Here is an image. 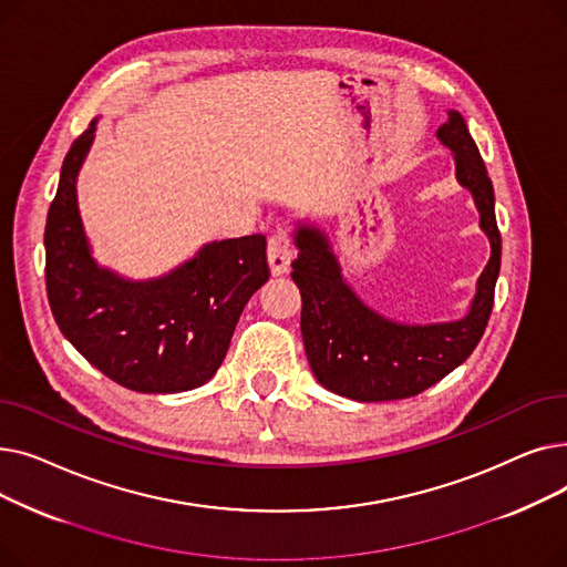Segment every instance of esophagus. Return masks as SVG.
Instances as JSON below:
<instances>
[{"label":"esophagus","mask_w":567,"mask_h":567,"mask_svg":"<svg viewBox=\"0 0 567 567\" xmlns=\"http://www.w3.org/2000/svg\"><path fill=\"white\" fill-rule=\"evenodd\" d=\"M293 259V246L287 229H278L268 238V266H271L274 276H282L289 271V264Z\"/></svg>","instance_id":"1"}]
</instances>
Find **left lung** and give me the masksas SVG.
Instances as JSON below:
<instances>
[{
	"label": "left lung",
	"instance_id": "8db88e82",
	"mask_svg": "<svg viewBox=\"0 0 567 567\" xmlns=\"http://www.w3.org/2000/svg\"><path fill=\"white\" fill-rule=\"evenodd\" d=\"M436 135L455 154L457 182L471 190L492 244V257L464 319L406 326L377 315L342 280L326 236L315 227L296 229L299 257L291 261V278L301 289L306 353L317 381L342 398L385 402L419 395L462 365L487 329L501 271L492 178L460 112L453 110Z\"/></svg>",
	"mask_w": 567,
	"mask_h": 567
}]
</instances>
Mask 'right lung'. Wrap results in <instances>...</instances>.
I'll list each match as a JSON object with an SVG mask.
<instances>
[{
	"instance_id": "add662e5",
	"label": "right lung",
	"mask_w": 567,
	"mask_h": 567,
	"mask_svg": "<svg viewBox=\"0 0 567 567\" xmlns=\"http://www.w3.org/2000/svg\"><path fill=\"white\" fill-rule=\"evenodd\" d=\"M96 122L71 144L45 223V289L64 338L107 379L137 393H182L212 379L236 321L268 280L266 236L204 246L165 278L131 282L89 252L75 176Z\"/></svg>"
}]
</instances>
